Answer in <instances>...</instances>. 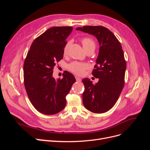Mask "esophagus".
Here are the masks:
<instances>
[{"mask_svg":"<svg viewBox=\"0 0 150 150\" xmlns=\"http://www.w3.org/2000/svg\"><path fill=\"white\" fill-rule=\"evenodd\" d=\"M75 78H76V81H78V82H80V81H81V79L79 78V77H78V76H75Z\"/></svg>","mask_w":150,"mask_h":150,"instance_id":"34e87169","label":"esophagus"}]
</instances>
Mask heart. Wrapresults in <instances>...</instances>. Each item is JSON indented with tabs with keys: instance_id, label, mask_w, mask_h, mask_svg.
<instances>
[{
	"instance_id": "1",
	"label": "heart",
	"mask_w": 150,
	"mask_h": 150,
	"mask_svg": "<svg viewBox=\"0 0 150 150\" xmlns=\"http://www.w3.org/2000/svg\"><path fill=\"white\" fill-rule=\"evenodd\" d=\"M81 42L83 44V47L84 50H86L89 47H94L95 48V43L94 40L89 38H84L81 40ZM68 47H69V43H67L63 49V53L64 54H67ZM89 65L87 63L84 62H80L74 61L72 62L70 64L67 65V69H69L74 74L77 75H83L85 71L88 69Z\"/></svg>"
}]
</instances>
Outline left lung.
<instances>
[{
	"instance_id": "1",
	"label": "left lung",
	"mask_w": 150,
	"mask_h": 150,
	"mask_svg": "<svg viewBox=\"0 0 150 150\" xmlns=\"http://www.w3.org/2000/svg\"><path fill=\"white\" fill-rule=\"evenodd\" d=\"M76 30L95 36L99 44L92 72L99 81L93 84L88 78L82 80L83 104L93 112H105L114 106L124 87L126 64L121 45L114 34L103 26H83Z\"/></svg>"
}]
</instances>
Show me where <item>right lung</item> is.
<instances>
[{
  "instance_id": "obj_1",
  "label": "right lung",
  "mask_w": 150,
  "mask_h": 150,
  "mask_svg": "<svg viewBox=\"0 0 150 150\" xmlns=\"http://www.w3.org/2000/svg\"><path fill=\"white\" fill-rule=\"evenodd\" d=\"M72 27H53L36 38L24 63L27 94L34 107L42 114L55 115L66 106V95L76 82L74 76L64 71L62 79L52 76L53 69L63 58L66 39Z\"/></svg>"
}]
</instances>
